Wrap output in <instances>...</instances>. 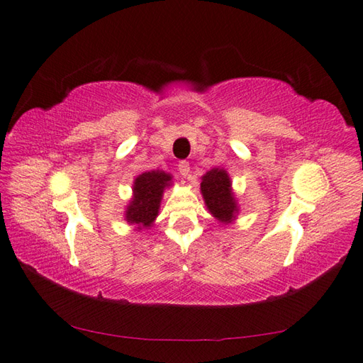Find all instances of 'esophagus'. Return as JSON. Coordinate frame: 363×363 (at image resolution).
<instances>
[{
    "label": "esophagus",
    "mask_w": 363,
    "mask_h": 363,
    "mask_svg": "<svg viewBox=\"0 0 363 363\" xmlns=\"http://www.w3.org/2000/svg\"><path fill=\"white\" fill-rule=\"evenodd\" d=\"M178 170H179V173H181L182 178H187L189 173H190V165H189V162H185V161L179 162V165H178Z\"/></svg>",
    "instance_id": "esophagus-1"
}]
</instances>
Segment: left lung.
Instances as JSON below:
<instances>
[{
	"label": "left lung",
	"instance_id": "8db88e82",
	"mask_svg": "<svg viewBox=\"0 0 363 363\" xmlns=\"http://www.w3.org/2000/svg\"><path fill=\"white\" fill-rule=\"evenodd\" d=\"M201 195L215 220L232 224L237 220L240 207L233 195L232 179L224 168H212L201 178Z\"/></svg>",
	"mask_w": 363,
	"mask_h": 363
}]
</instances>
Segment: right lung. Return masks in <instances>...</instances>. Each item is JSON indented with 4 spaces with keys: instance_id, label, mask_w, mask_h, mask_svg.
<instances>
[{
    "instance_id": "obj_1",
    "label": "right lung",
    "mask_w": 363,
    "mask_h": 363,
    "mask_svg": "<svg viewBox=\"0 0 363 363\" xmlns=\"http://www.w3.org/2000/svg\"><path fill=\"white\" fill-rule=\"evenodd\" d=\"M170 173L150 170L136 176L133 182V196L125 208V221L134 225V230L150 229L161 208L164 190L172 187Z\"/></svg>"
}]
</instances>
